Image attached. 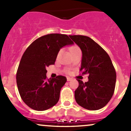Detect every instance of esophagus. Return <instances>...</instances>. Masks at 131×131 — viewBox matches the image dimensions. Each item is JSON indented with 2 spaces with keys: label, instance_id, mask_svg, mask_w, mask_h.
<instances>
[{
  "label": "esophagus",
  "instance_id": "esophagus-1",
  "mask_svg": "<svg viewBox=\"0 0 131 131\" xmlns=\"http://www.w3.org/2000/svg\"><path fill=\"white\" fill-rule=\"evenodd\" d=\"M72 78H70V77H67V81H71L72 80Z\"/></svg>",
  "mask_w": 131,
  "mask_h": 131
}]
</instances>
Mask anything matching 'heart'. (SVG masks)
Instances as JSON below:
<instances>
[{
	"label": "heart",
	"instance_id": "1",
	"mask_svg": "<svg viewBox=\"0 0 131 131\" xmlns=\"http://www.w3.org/2000/svg\"><path fill=\"white\" fill-rule=\"evenodd\" d=\"M79 50V49L78 47L74 46V47H72L71 48L70 52H71H71H74V51H76V50Z\"/></svg>",
	"mask_w": 131,
	"mask_h": 131
}]
</instances>
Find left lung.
<instances>
[{
    "mask_svg": "<svg viewBox=\"0 0 131 131\" xmlns=\"http://www.w3.org/2000/svg\"><path fill=\"white\" fill-rule=\"evenodd\" d=\"M80 47L82 57L81 71L89 74L84 83L77 79L79 86L74 91L75 100L79 105L89 110H97L112 99L115 91L116 74L109 55L89 37L69 36Z\"/></svg>",
    "mask_w": 131,
    "mask_h": 131,
    "instance_id": "obj_1",
    "label": "left lung"
}]
</instances>
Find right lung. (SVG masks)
<instances>
[{
	"label": "right lung",
	"instance_id": "obj_1",
	"mask_svg": "<svg viewBox=\"0 0 131 131\" xmlns=\"http://www.w3.org/2000/svg\"><path fill=\"white\" fill-rule=\"evenodd\" d=\"M73 42L65 34H50L37 39L23 55L16 73V83L22 100L29 107L44 111L56 105L67 78L47 79V67L55 64L58 52Z\"/></svg>",
	"mask_w": 131,
	"mask_h": 131
}]
</instances>
